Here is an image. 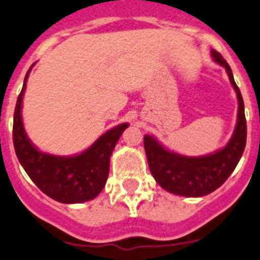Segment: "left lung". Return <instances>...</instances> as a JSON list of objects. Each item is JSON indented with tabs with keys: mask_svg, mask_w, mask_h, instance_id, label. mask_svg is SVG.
Returning <instances> with one entry per match:
<instances>
[{
	"mask_svg": "<svg viewBox=\"0 0 260 260\" xmlns=\"http://www.w3.org/2000/svg\"><path fill=\"white\" fill-rule=\"evenodd\" d=\"M212 56L216 63L226 70L238 99L237 126L229 143L214 154L184 156L168 151L151 135H145L143 138L148 167L154 179L163 189L179 196L201 197L212 193L232 175L245 151L247 127L243 99L234 81L232 68L222 55L212 50Z\"/></svg>",
	"mask_w": 260,
	"mask_h": 260,
	"instance_id": "1",
	"label": "left lung"
}]
</instances>
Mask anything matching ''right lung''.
<instances>
[{"instance_id":"add662e5","label":"right lung","mask_w":260,"mask_h":260,"mask_svg":"<svg viewBox=\"0 0 260 260\" xmlns=\"http://www.w3.org/2000/svg\"><path fill=\"white\" fill-rule=\"evenodd\" d=\"M28 72L17 100L13 123V143L19 163L37 187L51 199L63 204L89 201L105 187L110 155L128 123L106 132L79 155L56 156L39 151L27 138L22 122V97Z\"/></svg>"}]
</instances>
